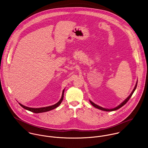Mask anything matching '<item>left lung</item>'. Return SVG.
I'll return each instance as SVG.
<instances>
[{"label":"left lung","mask_w":148,"mask_h":148,"mask_svg":"<svg viewBox=\"0 0 148 148\" xmlns=\"http://www.w3.org/2000/svg\"><path fill=\"white\" fill-rule=\"evenodd\" d=\"M137 82H136V85H135V87H134V88L133 89V90L132 91V93L129 95V96L123 101V102H122L119 105H118V106H117L116 108H113V109H105V108H102V107H101V106H98V105H96V104H95L94 103H93L92 101H91L90 100V102L91 103V104L94 106V107H95V108H97V109H99V110H103V111H106V112H111V111H114V110H118V109H119V108H121L122 106H123L124 105H125L126 103H127V102L129 100V99L130 98V97H132V95H133V92H134V91H135V90L136 89V88H137Z\"/></svg>","instance_id":"1"}]
</instances>
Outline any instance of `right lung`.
<instances>
[{
  "mask_svg": "<svg viewBox=\"0 0 148 148\" xmlns=\"http://www.w3.org/2000/svg\"><path fill=\"white\" fill-rule=\"evenodd\" d=\"M64 90H63V92H62V97L60 98V99L59 100V102H58L57 103H56L55 105H53L52 106H47V107H44V108H29L27 106H25L23 105H22L21 103H19V105L25 109H26L27 110H29L31 112L35 113H43V112H49L50 110H51L57 108L59 105L61 103L63 99V94H64Z\"/></svg>",
  "mask_w": 148,
  "mask_h": 148,
  "instance_id": "add662e5",
  "label": "right lung"
}]
</instances>
